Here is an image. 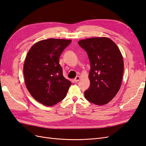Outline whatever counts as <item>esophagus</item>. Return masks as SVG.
I'll list each match as a JSON object with an SVG mask.
<instances>
[{"instance_id": "34e87169", "label": "esophagus", "mask_w": 146, "mask_h": 146, "mask_svg": "<svg viewBox=\"0 0 146 146\" xmlns=\"http://www.w3.org/2000/svg\"><path fill=\"white\" fill-rule=\"evenodd\" d=\"M79 80H80V77L79 76H77L76 78H74V82H76V83H77V82H78V81H79Z\"/></svg>"}]
</instances>
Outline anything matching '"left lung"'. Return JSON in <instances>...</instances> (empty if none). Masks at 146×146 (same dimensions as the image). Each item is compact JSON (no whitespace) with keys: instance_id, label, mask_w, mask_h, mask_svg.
<instances>
[{"instance_id":"8db88e82","label":"left lung","mask_w":146,"mask_h":146,"mask_svg":"<svg viewBox=\"0 0 146 146\" xmlns=\"http://www.w3.org/2000/svg\"><path fill=\"white\" fill-rule=\"evenodd\" d=\"M89 58L90 86L85 91L86 100L96 105L108 103L120 89L123 61L119 48L111 39L91 38L78 41Z\"/></svg>"}]
</instances>
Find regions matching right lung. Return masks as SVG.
Listing matches in <instances>:
<instances>
[{
	"mask_svg": "<svg viewBox=\"0 0 146 146\" xmlns=\"http://www.w3.org/2000/svg\"><path fill=\"white\" fill-rule=\"evenodd\" d=\"M71 41L50 38L31 47L24 65L26 86L36 101L52 106L65 98L71 82L66 80L59 64L60 56Z\"/></svg>",
	"mask_w": 146,
	"mask_h": 146,
	"instance_id": "obj_1",
	"label": "right lung"
}]
</instances>
